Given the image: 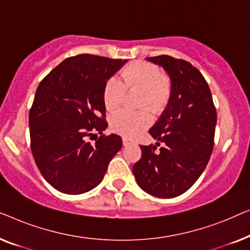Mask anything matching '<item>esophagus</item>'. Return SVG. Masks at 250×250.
Listing matches in <instances>:
<instances>
[{
    "label": "esophagus",
    "instance_id": "34e87169",
    "mask_svg": "<svg viewBox=\"0 0 250 250\" xmlns=\"http://www.w3.org/2000/svg\"><path fill=\"white\" fill-rule=\"evenodd\" d=\"M123 145L126 146H129V145H134V142H133L132 140L127 139V138H123Z\"/></svg>",
    "mask_w": 250,
    "mask_h": 250
}]
</instances>
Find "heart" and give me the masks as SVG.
Wrapping results in <instances>:
<instances>
[{
    "label": "heart",
    "instance_id": "b5f03b06",
    "mask_svg": "<svg viewBox=\"0 0 250 250\" xmlns=\"http://www.w3.org/2000/svg\"><path fill=\"white\" fill-rule=\"evenodd\" d=\"M126 90L142 91L141 107L149 105L153 110L165 107L170 95V84L162 77L158 68L151 63L135 62L124 68L121 75L112 76L105 83L104 102L107 110H116L124 100ZM152 122L149 109L131 114L127 111L115 112L110 118L111 128L125 138H136Z\"/></svg>",
    "mask_w": 250,
    "mask_h": 250
}]
</instances>
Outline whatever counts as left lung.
I'll return each mask as SVG.
<instances>
[{"label": "left lung", "instance_id": "8db88e82", "mask_svg": "<svg viewBox=\"0 0 250 250\" xmlns=\"http://www.w3.org/2000/svg\"><path fill=\"white\" fill-rule=\"evenodd\" d=\"M146 60L167 71L172 91L166 109L149 131L158 142L140 146L142 156L133 174L146 193L174 198L193 186L209 162L216 108L206 80L190 62L166 54Z\"/></svg>", "mask_w": 250, "mask_h": 250}]
</instances>
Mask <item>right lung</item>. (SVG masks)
<instances>
[{"mask_svg": "<svg viewBox=\"0 0 250 250\" xmlns=\"http://www.w3.org/2000/svg\"><path fill=\"white\" fill-rule=\"evenodd\" d=\"M126 61L78 54L58 64L37 87L29 111L30 149L41 174L60 192L93 189L121 150V136L102 134L108 126L104 90ZM97 131L102 135L92 145L88 139Z\"/></svg>", "mask_w": 250, "mask_h": 250, "instance_id": "right-lung-1", "label": "right lung"}]
</instances>
